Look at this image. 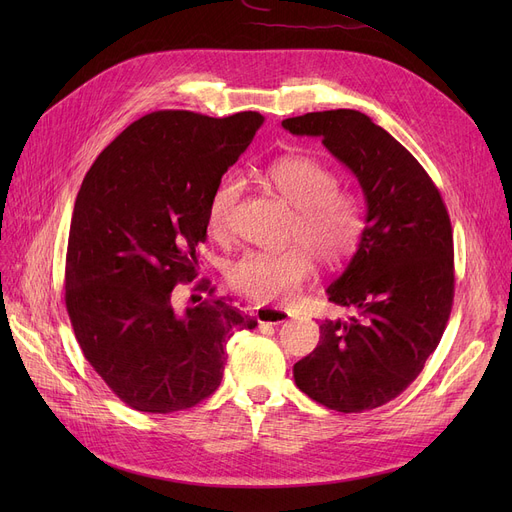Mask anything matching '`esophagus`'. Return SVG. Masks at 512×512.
Returning <instances> with one entry per match:
<instances>
[{
	"label": "esophagus",
	"mask_w": 512,
	"mask_h": 512,
	"mask_svg": "<svg viewBox=\"0 0 512 512\" xmlns=\"http://www.w3.org/2000/svg\"><path fill=\"white\" fill-rule=\"evenodd\" d=\"M255 317L259 324L278 326V324H284V321L290 317V311L282 309V307H257Z\"/></svg>",
	"instance_id": "34e87169"
}]
</instances>
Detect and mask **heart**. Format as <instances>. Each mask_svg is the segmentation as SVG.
Here are the masks:
<instances>
[{
    "label": "heart",
    "instance_id": "b5f03b06",
    "mask_svg": "<svg viewBox=\"0 0 512 512\" xmlns=\"http://www.w3.org/2000/svg\"><path fill=\"white\" fill-rule=\"evenodd\" d=\"M259 178L294 207L290 240L284 251H247L226 270L232 290L257 303L290 299L311 278L313 255L324 265L351 259L365 234L363 201L340 188L338 174L309 155H282L259 170ZM242 180L226 174L211 191L205 222L213 238L232 234Z\"/></svg>",
    "mask_w": 512,
    "mask_h": 512
}]
</instances>
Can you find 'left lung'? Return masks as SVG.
Listing matches in <instances>:
<instances>
[{
  "instance_id": "8db88e82",
  "label": "left lung",
  "mask_w": 512,
  "mask_h": 512,
  "mask_svg": "<svg viewBox=\"0 0 512 512\" xmlns=\"http://www.w3.org/2000/svg\"><path fill=\"white\" fill-rule=\"evenodd\" d=\"M292 134L321 137L357 176L365 234L328 299L353 309L326 319L294 382L338 413L382 407L417 378L446 330L454 299V249L446 205L419 161L357 110L282 120Z\"/></svg>"
}]
</instances>
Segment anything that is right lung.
<instances>
[{"mask_svg": "<svg viewBox=\"0 0 512 512\" xmlns=\"http://www.w3.org/2000/svg\"><path fill=\"white\" fill-rule=\"evenodd\" d=\"M263 116L151 112L107 145L80 186L66 251V309L85 359L134 411L174 413L218 390L226 344L257 319L215 297L176 311L197 278L207 201Z\"/></svg>", "mask_w": 512, "mask_h": 512, "instance_id": "right-lung-1", "label": "right lung"}]
</instances>
